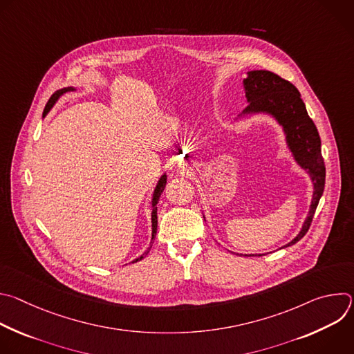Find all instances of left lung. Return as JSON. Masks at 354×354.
<instances>
[{
  "mask_svg": "<svg viewBox=\"0 0 354 354\" xmlns=\"http://www.w3.org/2000/svg\"><path fill=\"white\" fill-rule=\"evenodd\" d=\"M242 88L248 106L234 122L257 115L272 118L283 130L286 145L292 160L308 174L313 182L314 192L308 214L299 232L281 248L291 246L307 234L324 193L325 164L321 154V138L314 122L308 116L306 104L302 102L301 93L290 81L268 70H254L246 73V78L242 80ZM203 218L206 221L205 216ZM262 255L265 254H252L249 257Z\"/></svg>",
  "mask_w": 354,
  "mask_h": 354,
  "instance_id": "1",
  "label": "left lung"
}]
</instances>
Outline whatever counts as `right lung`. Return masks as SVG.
Listing matches in <instances>:
<instances>
[{"label": "right lung", "instance_id": "add662e5", "mask_svg": "<svg viewBox=\"0 0 354 354\" xmlns=\"http://www.w3.org/2000/svg\"><path fill=\"white\" fill-rule=\"evenodd\" d=\"M77 91V88H74V86H66V88H62V89H59V91H56L53 95H52V97L48 99V102H47V105H46V108H44V112H43V118L53 109V106L59 102V99L62 97V96H64L66 93H68V92H75ZM167 180H168V178H167V172H164L162 175H161V178L158 179V182H157V186H156V189H154V192H153V196H151V241H149V246L145 249V252L144 254L141 255V257H138L137 259H134L131 263H136V262H138V261H141V259H144L147 255H148V252H149V249H151V246H153V243H154V239H156V235H157V227H158V217H157V203H158V198H160V196H161V193L164 192V189H165V186H167Z\"/></svg>", "mask_w": 354, "mask_h": 354}]
</instances>
